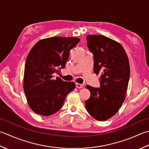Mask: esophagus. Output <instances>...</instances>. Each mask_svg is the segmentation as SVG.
Returning <instances> with one entry per match:
<instances>
[{"label": "esophagus", "mask_w": 149, "mask_h": 149, "mask_svg": "<svg viewBox=\"0 0 149 149\" xmlns=\"http://www.w3.org/2000/svg\"><path fill=\"white\" fill-rule=\"evenodd\" d=\"M75 85H76V87H77V88H81L83 87L82 85L80 84H78V83H76Z\"/></svg>", "instance_id": "1"}]
</instances>
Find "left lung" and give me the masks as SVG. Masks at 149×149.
<instances>
[{"label":"left lung","instance_id":"left-lung-1","mask_svg":"<svg viewBox=\"0 0 149 149\" xmlns=\"http://www.w3.org/2000/svg\"><path fill=\"white\" fill-rule=\"evenodd\" d=\"M87 42L93 54L94 72L101 76L100 87L86 86L91 96L85 105L95 119L105 121L125 100L130 76L128 56L120 43L104 35H87Z\"/></svg>","mask_w":149,"mask_h":149}]
</instances>
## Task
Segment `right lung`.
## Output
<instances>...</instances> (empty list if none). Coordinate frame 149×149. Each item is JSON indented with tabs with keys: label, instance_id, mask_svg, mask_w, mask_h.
I'll use <instances>...</instances> for the list:
<instances>
[{
	"label": "right lung",
	"instance_id": "1",
	"mask_svg": "<svg viewBox=\"0 0 149 149\" xmlns=\"http://www.w3.org/2000/svg\"><path fill=\"white\" fill-rule=\"evenodd\" d=\"M80 39L75 37L47 38L38 41L27 56L24 90L29 107L35 113L47 116L59 111L66 96L75 88L72 81L56 77L65 66L69 52Z\"/></svg>",
	"mask_w": 149,
	"mask_h": 149
}]
</instances>
